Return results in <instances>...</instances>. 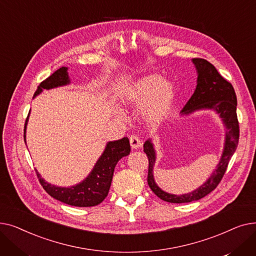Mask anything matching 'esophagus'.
<instances>
[{"mask_svg":"<svg viewBox=\"0 0 256 256\" xmlns=\"http://www.w3.org/2000/svg\"><path fill=\"white\" fill-rule=\"evenodd\" d=\"M130 146L132 150H137V148H139V147L142 146V142L137 135H132L130 137Z\"/></svg>","mask_w":256,"mask_h":256,"instance_id":"34e87169","label":"esophagus"}]
</instances>
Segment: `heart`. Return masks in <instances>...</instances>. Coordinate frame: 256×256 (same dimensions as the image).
<instances>
[{"mask_svg":"<svg viewBox=\"0 0 256 256\" xmlns=\"http://www.w3.org/2000/svg\"><path fill=\"white\" fill-rule=\"evenodd\" d=\"M176 96L174 84L158 74L138 80L128 92V102L137 106H143V117L150 124H158L168 116Z\"/></svg>","mask_w":256,"mask_h":256,"instance_id":"b5f03b06","label":"heart"}]
</instances>
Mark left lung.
Here are the masks:
<instances>
[{"label":"left lung","mask_w":256,"mask_h":256,"mask_svg":"<svg viewBox=\"0 0 256 256\" xmlns=\"http://www.w3.org/2000/svg\"><path fill=\"white\" fill-rule=\"evenodd\" d=\"M197 70V86L191 98L188 100L182 115H188L197 110L210 109L216 111L222 118L225 126L224 150L220 162L210 178L195 191L184 194L173 195L160 190L154 178V166L156 162V152L150 140L144 143V152L148 158V176L147 182L152 191L162 200L171 204H186L199 200L214 190L221 182L227 169L228 163L234 154L240 137V128L236 116V96L232 85L226 80L208 61L194 58L192 59Z\"/></svg>","instance_id":"8db88e82"}]
</instances>
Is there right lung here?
Listing matches in <instances>:
<instances>
[{
	"label": "right lung",
	"mask_w": 256,
	"mask_h": 256,
	"mask_svg": "<svg viewBox=\"0 0 256 256\" xmlns=\"http://www.w3.org/2000/svg\"><path fill=\"white\" fill-rule=\"evenodd\" d=\"M70 83V80L68 78V74H67V67H61V68L56 70L39 84L36 92L34 93V98L38 96L44 89L48 90ZM28 117L26 119L24 130V142ZM130 145L128 137L117 141L108 142L104 152L98 158L89 176L82 182L70 188H61L50 184L42 178L38 172H36L37 178L46 192L52 198L61 201V202L80 208L94 206L102 202L104 199L108 196L116 164L121 158L130 154Z\"/></svg>",
	"instance_id": "add662e5"
}]
</instances>
